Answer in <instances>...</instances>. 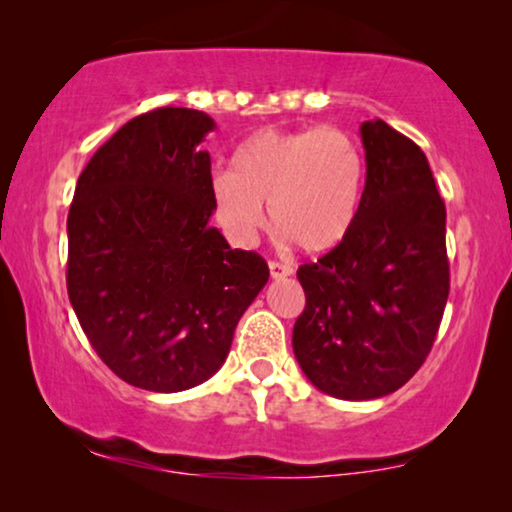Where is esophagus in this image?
<instances>
[{
    "label": "esophagus",
    "instance_id": "34e87169",
    "mask_svg": "<svg viewBox=\"0 0 512 512\" xmlns=\"http://www.w3.org/2000/svg\"><path fill=\"white\" fill-rule=\"evenodd\" d=\"M268 268H270V277L272 279H284V277H289L291 272H293L291 265H284V263H277V261H270Z\"/></svg>",
    "mask_w": 512,
    "mask_h": 512
}]
</instances>
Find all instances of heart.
<instances>
[{
  "label": "heart",
  "mask_w": 512,
  "mask_h": 512,
  "mask_svg": "<svg viewBox=\"0 0 512 512\" xmlns=\"http://www.w3.org/2000/svg\"><path fill=\"white\" fill-rule=\"evenodd\" d=\"M366 160L349 132L321 125L263 130L235 153V172L209 184L216 226L235 247L254 244L265 205L284 240L307 254L338 247L359 216Z\"/></svg>",
  "instance_id": "1"
}]
</instances>
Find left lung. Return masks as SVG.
<instances>
[{
  "label": "left lung",
  "mask_w": 512,
  "mask_h": 512,
  "mask_svg": "<svg viewBox=\"0 0 512 512\" xmlns=\"http://www.w3.org/2000/svg\"><path fill=\"white\" fill-rule=\"evenodd\" d=\"M361 142L359 216L298 268L305 310L293 326L307 380L345 401L387 396L422 368L450 293L445 202L424 151L380 118L361 125Z\"/></svg>",
  "instance_id": "left-lung-1"
}]
</instances>
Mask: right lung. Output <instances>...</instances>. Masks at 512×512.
Wrapping results in <instances>:
<instances>
[{"label": "right lung", "mask_w": 512, "mask_h": 512, "mask_svg": "<svg viewBox=\"0 0 512 512\" xmlns=\"http://www.w3.org/2000/svg\"><path fill=\"white\" fill-rule=\"evenodd\" d=\"M205 111L153 109L88 160L67 216V293L97 356L132 387L174 394L223 366L268 263L212 219Z\"/></svg>", "instance_id": "add662e5"}]
</instances>
